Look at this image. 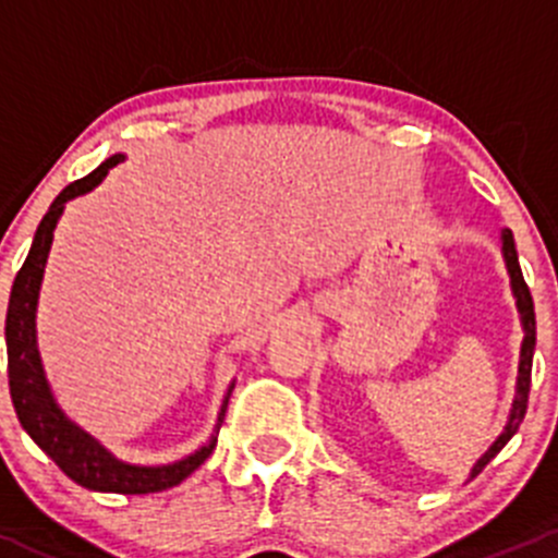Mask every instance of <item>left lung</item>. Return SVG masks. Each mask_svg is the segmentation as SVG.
Segmentation results:
<instances>
[{"mask_svg":"<svg viewBox=\"0 0 558 558\" xmlns=\"http://www.w3.org/2000/svg\"><path fill=\"white\" fill-rule=\"evenodd\" d=\"M502 251H505V262H508V272H510V283H513V294H515V305L521 311V320H523V345H521V364H519V391H515V402L513 410H510V421L505 426V432L499 435V440L483 453V459L477 461L475 470H472V477L488 464L499 451L505 448V442L519 432L523 415H526V404H529V386H532V356H534V302L532 294H529V286L521 275V264H519V253H515V243L513 234L505 232L502 234Z\"/></svg>","mask_w":558,"mask_h":558,"instance_id":"obj_1","label":"left lung"}]
</instances>
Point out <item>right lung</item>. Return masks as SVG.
<instances>
[{"mask_svg":"<svg viewBox=\"0 0 558 558\" xmlns=\"http://www.w3.org/2000/svg\"><path fill=\"white\" fill-rule=\"evenodd\" d=\"M123 156H110L102 161L92 174L75 180L66 185L59 196L53 199L50 210L39 221L35 243L29 247L24 267L15 275L13 291H10L8 320H4V340H8V378H10V397H13L15 415H19L21 426L29 432L32 440L43 448L50 459L59 464V470L66 477L83 488L92 492H112V494H154L165 492V488L178 486L180 481L191 475L205 459L216 451V437L191 453L189 459L174 461L167 466H134L123 464V461L112 459L110 453L94 440L92 435L72 424L59 404L50 397L48 380L43 375V364H39L37 353V335H35V313H37V296L39 283H43L45 262H48L50 243H53V229L59 223L61 210L70 199L86 194L94 185L102 183L107 170L121 161ZM234 388V386H232ZM229 388V393H232ZM229 393L223 399V408L218 413V426H221L223 415H227Z\"/></svg>","mask_w":558,"mask_h":558,"instance_id":"1","label":"right lung"}]
</instances>
